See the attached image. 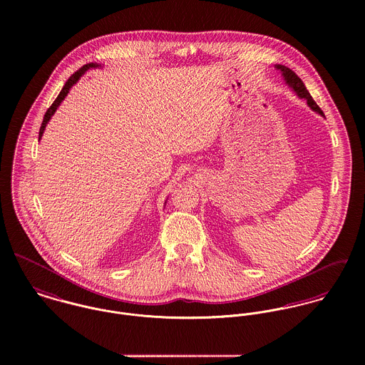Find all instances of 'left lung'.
<instances>
[{
	"label": "left lung",
	"instance_id": "left-lung-1",
	"mask_svg": "<svg viewBox=\"0 0 365 365\" xmlns=\"http://www.w3.org/2000/svg\"><path fill=\"white\" fill-rule=\"evenodd\" d=\"M281 73H282V76H284V80L287 81V84L298 94V97L299 98H304V100H307V103L308 105L312 108L314 112H319L320 115H323V110L319 108V105L316 104L314 101H313L312 96L309 94V91L307 90V87H305V84L302 83V80L291 70V68H288V67H285V66H281V64H277L275 66Z\"/></svg>",
	"mask_w": 365,
	"mask_h": 365
}]
</instances>
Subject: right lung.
I'll return each instance as SVG.
<instances>
[{
    "instance_id": "obj_1",
    "label": "right lung",
    "mask_w": 365,
    "mask_h": 365,
    "mask_svg": "<svg viewBox=\"0 0 365 365\" xmlns=\"http://www.w3.org/2000/svg\"><path fill=\"white\" fill-rule=\"evenodd\" d=\"M96 67H100V64H97V63H88V64H86V66H83L80 70H77L67 81H66V84H64V87L61 88V91H60V94L57 96V98L53 101V104L51 105V108L46 110V113H45V116H43V122H42V125H41V129H39V140H41V138H42V135H43V132H45V128H46V125H48V122L51 120V118L53 116V113L56 112V109L58 108V105L61 104V101L66 98V96L68 94V91H70V88L78 81V78L87 71V70H90V68H96Z\"/></svg>"
}]
</instances>
